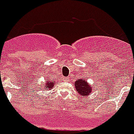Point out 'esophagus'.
Segmentation results:
<instances>
[{
  "label": "esophagus",
  "instance_id": "esophagus-1",
  "mask_svg": "<svg viewBox=\"0 0 134 134\" xmlns=\"http://www.w3.org/2000/svg\"><path fill=\"white\" fill-rule=\"evenodd\" d=\"M63 80H64V81H66V82L69 81V80H70V77H64V78H63Z\"/></svg>",
  "mask_w": 134,
  "mask_h": 134
}]
</instances>
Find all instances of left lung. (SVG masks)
Here are the masks:
<instances>
[{
	"label": "left lung",
	"instance_id": "left-lung-1",
	"mask_svg": "<svg viewBox=\"0 0 134 134\" xmlns=\"http://www.w3.org/2000/svg\"><path fill=\"white\" fill-rule=\"evenodd\" d=\"M75 88L79 95L83 97L89 96L93 91V87L84 78L78 79L75 82Z\"/></svg>",
	"mask_w": 134,
	"mask_h": 134
}]
</instances>
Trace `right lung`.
I'll return each mask as SVG.
<instances>
[{
  "instance_id": "add662e5",
  "label": "right lung",
  "mask_w": 134,
  "mask_h": 134,
  "mask_svg": "<svg viewBox=\"0 0 134 134\" xmlns=\"http://www.w3.org/2000/svg\"><path fill=\"white\" fill-rule=\"evenodd\" d=\"M54 85H55V82H54V80H52L47 79L46 81H45V83L44 85V87L46 90H49L51 89H53V87H54Z\"/></svg>"
}]
</instances>
